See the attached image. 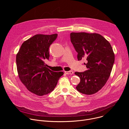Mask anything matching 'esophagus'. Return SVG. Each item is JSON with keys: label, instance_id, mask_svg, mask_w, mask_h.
<instances>
[{"label": "esophagus", "instance_id": "34e87169", "mask_svg": "<svg viewBox=\"0 0 129 129\" xmlns=\"http://www.w3.org/2000/svg\"><path fill=\"white\" fill-rule=\"evenodd\" d=\"M65 73L67 75H72L73 74V72L72 71H65Z\"/></svg>", "mask_w": 129, "mask_h": 129}]
</instances>
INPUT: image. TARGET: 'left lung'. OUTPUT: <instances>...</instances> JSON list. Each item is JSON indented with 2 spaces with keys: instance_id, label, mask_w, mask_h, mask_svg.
Segmentation results:
<instances>
[{
  "instance_id": "8db88e82",
  "label": "left lung",
  "mask_w": 129,
  "mask_h": 129,
  "mask_svg": "<svg viewBox=\"0 0 129 129\" xmlns=\"http://www.w3.org/2000/svg\"><path fill=\"white\" fill-rule=\"evenodd\" d=\"M70 36L78 60H87L84 64L87 70L75 72L81 79L76 88L83 94H93L104 86L110 76L115 60L112 47L97 33H71Z\"/></svg>"
}]
</instances>
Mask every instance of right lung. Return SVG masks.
<instances>
[{"instance_id":"right-lung-1","label":"right lung","mask_w":129,"mask_h":129,"mask_svg":"<svg viewBox=\"0 0 129 129\" xmlns=\"http://www.w3.org/2000/svg\"><path fill=\"white\" fill-rule=\"evenodd\" d=\"M58 35L37 34L25 41L16 55L18 76L27 89L38 96L51 92L56 87L62 71L54 72L46 67L49 47Z\"/></svg>"}]
</instances>
